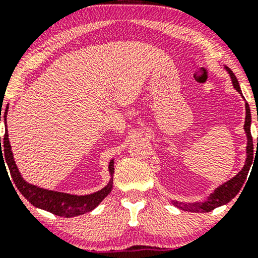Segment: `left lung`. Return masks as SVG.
<instances>
[{
    "label": "left lung",
    "instance_id": "8db88e82",
    "mask_svg": "<svg viewBox=\"0 0 258 258\" xmlns=\"http://www.w3.org/2000/svg\"><path fill=\"white\" fill-rule=\"evenodd\" d=\"M224 69H226L228 74L230 75L234 88L241 94V97H244L242 96L240 86H239V82L238 80H236L235 75H234V73L228 67H224ZM245 109H246V116H245L244 130L247 137V146H246V161H245V165L244 167H242V170L236 174L235 177H233L232 179H229L228 182L223 183V184L218 186V188H216L214 193L210 194V197L207 198L205 201H203V203H180V201L172 200V204L174 206L178 207L180 210H184V211H189V212H210L212 211V210H215L216 207L226 205V204L229 203V201L232 200L233 198L239 193V191H240L241 186L244 184L245 179H246L247 177L248 170H250L251 165H252V161H253V142H252V136H251V131H250L251 111H250V106H248L247 103H245ZM257 147H258V139H257Z\"/></svg>",
    "mask_w": 258,
    "mask_h": 258
}]
</instances>
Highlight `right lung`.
Listing matches in <instances>:
<instances>
[{"instance_id": "1", "label": "right lung", "mask_w": 258, "mask_h": 258, "mask_svg": "<svg viewBox=\"0 0 258 258\" xmlns=\"http://www.w3.org/2000/svg\"><path fill=\"white\" fill-rule=\"evenodd\" d=\"M8 109V108H7ZM6 109V112L8 110ZM7 115L5 114V123ZM1 120V119H0ZM7 126V125H6ZM1 162L7 164L10 172L13 179L14 184L18 190L22 193L29 203H31L35 207L46 210L53 215L60 216V217H75V216L84 215L86 212H90L102 203L103 199L111 191L112 188V173H114V160H111L109 164V173L111 178L104 188L96 191L93 194L88 195H72L68 193H60V191L48 190V189L40 188L34 184H30L23 178L18 170L16 161L13 159V153L11 150L10 138H8V132L6 131L4 138V147H1V137H0V165ZM7 171V170H6ZM8 174V173H7Z\"/></svg>"}]
</instances>
